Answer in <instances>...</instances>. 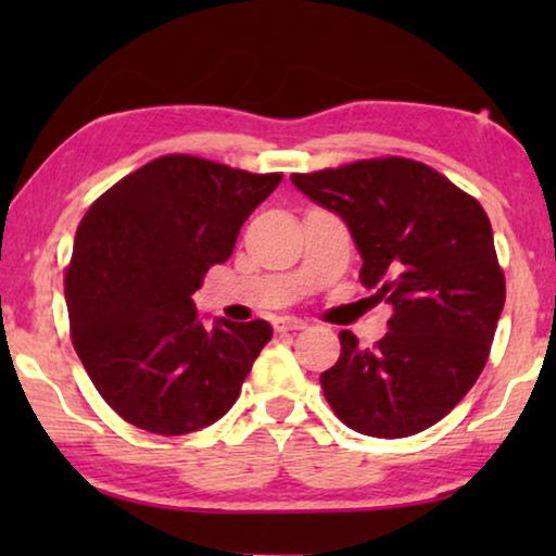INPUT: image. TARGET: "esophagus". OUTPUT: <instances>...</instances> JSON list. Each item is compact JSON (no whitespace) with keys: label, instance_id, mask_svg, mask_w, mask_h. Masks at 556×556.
Instances as JSON below:
<instances>
[{"label":"esophagus","instance_id":"34e87169","mask_svg":"<svg viewBox=\"0 0 556 556\" xmlns=\"http://www.w3.org/2000/svg\"><path fill=\"white\" fill-rule=\"evenodd\" d=\"M275 328L277 331H301V328H306V321H301L296 316H279Z\"/></svg>","mask_w":556,"mask_h":556}]
</instances>
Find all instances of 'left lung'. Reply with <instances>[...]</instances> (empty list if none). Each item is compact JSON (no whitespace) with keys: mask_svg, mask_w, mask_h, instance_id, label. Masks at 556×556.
Listing matches in <instances>:
<instances>
[{"mask_svg":"<svg viewBox=\"0 0 556 556\" xmlns=\"http://www.w3.org/2000/svg\"><path fill=\"white\" fill-rule=\"evenodd\" d=\"M291 184L348 225L363 285L394 306L375 348L341 331V357L321 375L328 404L361 434H419L464 400L491 353L505 304L491 220L412 159L291 174Z\"/></svg>","mask_w":556,"mask_h":556,"instance_id":"8db88e82","label":"left lung"}]
</instances>
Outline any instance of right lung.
Wrapping results in <instances>:
<instances>
[{"instance_id":"obj_1","label":"right lung","mask_w":556,"mask_h":556,"mask_svg":"<svg viewBox=\"0 0 556 556\" xmlns=\"http://www.w3.org/2000/svg\"><path fill=\"white\" fill-rule=\"evenodd\" d=\"M279 181L172 154L122 178L80 220L65 271L73 345L129 425L191 434L238 400L271 326H205L191 296Z\"/></svg>"}]
</instances>
